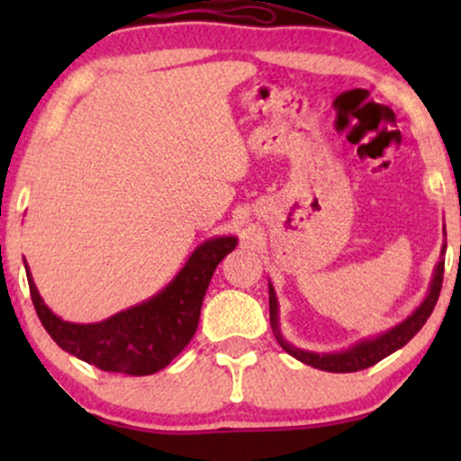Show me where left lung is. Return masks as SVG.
I'll list each match as a JSON object with an SVG mask.
<instances>
[{
	"label": "left lung",
	"instance_id": "1",
	"mask_svg": "<svg viewBox=\"0 0 461 461\" xmlns=\"http://www.w3.org/2000/svg\"><path fill=\"white\" fill-rule=\"evenodd\" d=\"M442 279H444V262L438 264L436 275H433L429 294H427V299L422 301L420 308H418L414 314L410 316V319H405L401 325H396L394 330L377 336L375 340H364V342H359V345L348 348V351H342V353H322L321 356V353L301 351V348L290 347L277 330V299H275L273 288L268 290L271 325H273L275 333H277V340H279V345L284 347V351H288L290 356L297 357L299 362L308 364V366L327 370V373H356V370H364L368 366H375L377 362H382L384 357H388L390 353L396 351V348L407 345V342H410L411 338H414L416 333L422 330V325H425L427 319L431 316L433 308H436L438 297H440Z\"/></svg>",
	"mask_w": 461,
	"mask_h": 461
}]
</instances>
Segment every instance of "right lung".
I'll list each match as a JSON object with an SVG mask.
<instances>
[{
	"label": "right lung",
	"instance_id": "1",
	"mask_svg": "<svg viewBox=\"0 0 461 461\" xmlns=\"http://www.w3.org/2000/svg\"><path fill=\"white\" fill-rule=\"evenodd\" d=\"M234 247L231 236L203 242L160 294L95 325H76L51 314L30 277L32 303L47 333L71 356L105 373L153 375L193 340L210 279Z\"/></svg>",
	"mask_w": 461,
	"mask_h": 461
}]
</instances>
